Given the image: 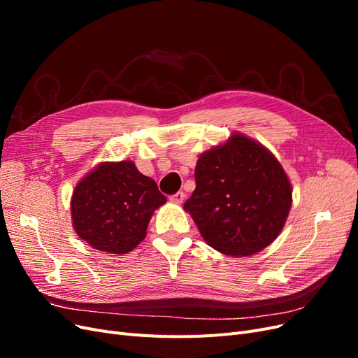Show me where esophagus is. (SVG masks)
Segmentation results:
<instances>
[{
	"mask_svg": "<svg viewBox=\"0 0 358 358\" xmlns=\"http://www.w3.org/2000/svg\"><path fill=\"white\" fill-rule=\"evenodd\" d=\"M183 200H185V194H183L182 191H179L176 194H173V196H170V201L176 203V204H182Z\"/></svg>",
	"mask_w": 358,
	"mask_h": 358,
	"instance_id": "obj_1",
	"label": "esophagus"
}]
</instances>
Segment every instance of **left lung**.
I'll list each match as a JSON object with an SVG mask.
<instances>
[{"label":"left lung","instance_id":"1","mask_svg":"<svg viewBox=\"0 0 358 358\" xmlns=\"http://www.w3.org/2000/svg\"><path fill=\"white\" fill-rule=\"evenodd\" d=\"M280 162L262 143L234 133L206 150L196 166V189L183 204L209 246L249 257L282 231L292 203Z\"/></svg>","mask_w":358,"mask_h":358}]
</instances>
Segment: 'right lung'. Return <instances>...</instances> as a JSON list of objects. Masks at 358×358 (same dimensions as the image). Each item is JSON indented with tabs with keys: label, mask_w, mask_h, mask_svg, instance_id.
Here are the masks:
<instances>
[{
	"label": "right lung",
	"mask_w": 358,
	"mask_h": 358,
	"mask_svg": "<svg viewBox=\"0 0 358 358\" xmlns=\"http://www.w3.org/2000/svg\"><path fill=\"white\" fill-rule=\"evenodd\" d=\"M167 201L133 161L101 162L71 196L76 233L96 251L128 254L143 242L154 212Z\"/></svg>",
	"instance_id": "obj_1"
}]
</instances>
